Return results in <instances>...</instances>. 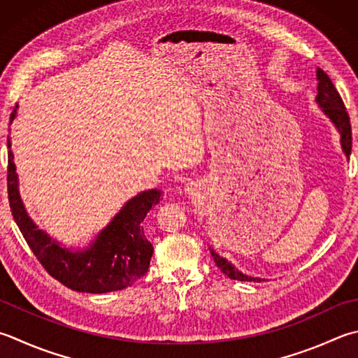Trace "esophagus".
<instances>
[{"mask_svg":"<svg viewBox=\"0 0 358 358\" xmlns=\"http://www.w3.org/2000/svg\"><path fill=\"white\" fill-rule=\"evenodd\" d=\"M184 192H185V194H188V196H196L198 185L194 184V182H188V184H185V187H184Z\"/></svg>","mask_w":358,"mask_h":358,"instance_id":"obj_1","label":"esophagus"}]
</instances>
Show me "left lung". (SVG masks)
Returning a JSON list of instances; mask_svg holds the SVG:
<instances>
[{"label":"left lung","mask_w":358,"mask_h":358,"mask_svg":"<svg viewBox=\"0 0 358 358\" xmlns=\"http://www.w3.org/2000/svg\"><path fill=\"white\" fill-rule=\"evenodd\" d=\"M316 80H318V93H316V104L321 107V110L324 115L332 121V124L335 126V129L338 131L340 134V143H341V150L345 152L346 159L350 157V150H352V129H350V120L346 112L345 103L340 96V93L336 92V89L332 84V80L327 76V74L322 71L321 69H316ZM210 254L217 263V266L224 273L229 279L234 280H254V282H260V278H252V275L243 274L241 271H238L231 262H227L224 257H221L220 254H217L213 251L212 248Z\"/></svg>","instance_id":"8db88e82"}]
</instances>
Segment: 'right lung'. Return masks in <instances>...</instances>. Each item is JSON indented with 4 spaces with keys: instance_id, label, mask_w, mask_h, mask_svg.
Instances as JSON below:
<instances>
[{
    "instance_id": "add662e5",
    "label": "right lung",
    "mask_w": 358,
    "mask_h": 358,
    "mask_svg": "<svg viewBox=\"0 0 358 358\" xmlns=\"http://www.w3.org/2000/svg\"><path fill=\"white\" fill-rule=\"evenodd\" d=\"M17 110L18 104L10 113V123L15 120ZM10 146L8 137V193L13 220L34 255L54 279L74 292L99 294L131 287L146 274L154 248L146 238L141 222L152 206L159 204L160 190H145L124 202L89 246L66 248L40 229L26 212Z\"/></svg>"
}]
</instances>
